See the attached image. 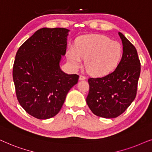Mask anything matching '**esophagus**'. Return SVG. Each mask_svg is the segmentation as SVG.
<instances>
[{
    "label": "esophagus",
    "instance_id": "34e87169",
    "mask_svg": "<svg viewBox=\"0 0 152 152\" xmlns=\"http://www.w3.org/2000/svg\"><path fill=\"white\" fill-rule=\"evenodd\" d=\"M86 76H83V75H80V76H79V80H86Z\"/></svg>",
    "mask_w": 152,
    "mask_h": 152
}]
</instances>
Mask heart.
Returning a JSON list of instances; mask_svg holds the SVG:
<instances>
[{"instance_id":"obj_1","label":"heart","mask_w":152,"mask_h":152,"mask_svg":"<svg viewBox=\"0 0 152 152\" xmlns=\"http://www.w3.org/2000/svg\"><path fill=\"white\" fill-rule=\"evenodd\" d=\"M122 56L123 47L120 42L100 35L80 37L76 46H71L66 50V58L73 67H78L85 59L88 72L98 76L113 72Z\"/></svg>"}]
</instances>
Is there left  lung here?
I'll use <instances>...</instances> for the list:
<instances>
[{"instance_id": "8db88e82", "label": "left lung", "mask_w": 152, "mask_h": 152, "mask_svg": "<svg viewBox=\"0 0 152 152\" xmlns=\"http://www.w3.org/2000/svg\"><path fill=\"white\" fill-rule=\"evenodd\" d=\"M123 45L122 60L112 73L102 78H90L86 99L94 115L115 118L122 114L136 96L140 74V62L136 48L121 32Z\"/></svg>"}]
</instances>
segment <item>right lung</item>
<instances>
[{
    "label": "right lung",
    "mask_w": 152,
    "mask_h": 152,
    "mask_svg": "<svg viewBox=\"0 0 152 152\" xmlns=\"http://www.w3.org/2000/svg\"><path fill=\"white\" fill-rule=\"evenodd\" d=\"M69 30L43 28L38 30L17 50L13 80L19 104L28 114L39 120L59 113L66 96L78 83L77 74L61 70Z\"/></svg>",
    "instance_id": "1"
}]
</instances>
